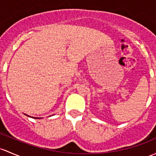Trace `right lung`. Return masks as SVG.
<instances>
[{"label": "right lung", "instance_id": "1", "mask_svg": "<svg viewBox=\"0 0 156 156\" xmlns=\"http://www.w3.org/2000/svg\"><path fill=\"white\" fill-rule=\"evenodd\" d=\"M27 117H31L30 116H28V115H27ZM32 118H35V119H41V117H32Z\"/></svg>", "mask_w": 156, "mask_h": 156}]
</instances>
